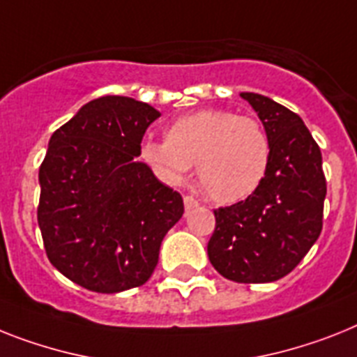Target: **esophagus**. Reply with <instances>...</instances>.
Here are the masks:
<instances>
[{"label":"esophagus","instance_id":"obj_1","mask_svg":"<svg viewBox=\"0 0 357 357\" xmlns=\"http://www.w3.org/2000/svg\"><path fill=\"white\" fill-rule=\"evenodd\" d=\"M197 206H199V200L193 199V197H191V195H185L184 197V208H185V211L195 210Z\"/></svg>","mask_w":357,"mask_h":357}]
</instances>
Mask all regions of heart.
I'll return each mask as SVG.
<instances>
[{
  "instance_id": "obj_1",
  "label": "heart",
  "mask_w": 357,
  "mask_h": 357,
  "mask_svg": "<svg viewBox=\"0 0 357 357\" xmlns=\"http://www.w3.org/2000/svg\"><path fill=\"white\" fill-rule=\"evenodd\" d=\"M140 155L172 184H181L197 164L206 193L220 204H234L261 188L272 144L257 119L228 109H202L169 123L166 142L147 140Z\"/></svg>"
}]
</instances>
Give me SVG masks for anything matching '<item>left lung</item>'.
I'll list each match as a JSON object with an SVG mask.
<instances>
[{"label":"left lung","mask_w":357,"mask_h":357,"mask_svg":"<svg viewBox=\"0 0 357 357\" xmlns=\"http://www.w3.org/2000/svg\"><path fill=\"white\" fill-rule=\"evenodd\" d=\"M241 96L266 129L272 160L253 195L213 211L208 257L229 281L272 282L301 263L323 229V158L296 113L263 94Z\"/></svg>","instance_id":"obj_1"}]
</instances>
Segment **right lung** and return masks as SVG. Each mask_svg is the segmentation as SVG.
I'll use <instances>...</instances> for the list:
<instances>
[{
	"instance_id": "add662e5",
	"label": "right lung",
	"mask_w": 357,
	"mask_h": 357,
	"mask_svg": "<svg viewBox=\"0 0 357 357\" xmlns=\"http://www.w3.org/2000/svg\"><path fill=\"white\" fill-rule=\"evenodd\" d=\"M158 116L135 98L102 96L52 132L40 166L38 225L52 266L91 291L144 284L184 213L181 193L137 160Z\"/></svg>"
}]
</instances>
